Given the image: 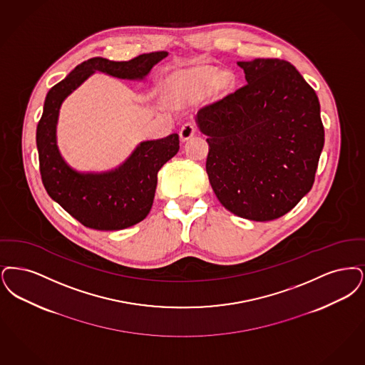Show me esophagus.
Returning a JSON list of instances; mask_svg holds the SVG:
<instances>
[{
    "instance_id": "obj_1",
    "label": "esophagus",
    "mask_w": 365,
    "mask_h": 365,
    "mask_svg": "<svg viewBox=\"0 0 365 365\" xmlns=\"http://www.w3.org/2000/svg\"><path fill=\"white\" fill-rule=\"evenodd\" d=\"M195 133H196V127L190 123H187L180 129V139H181V142H187Z\"/></svg>"
}]
</instances>
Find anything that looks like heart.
Instances as JSON below:
<instances>
[{"instance_id": "b5f03b06", "label": "heart", "mask_w": 365, "mask_h": 365, "mask_svg": "<svg viewBox=\"0 0 365 365\" xmlns=\"http://www.w3.org/2000/svg\"><path fill=\"white\" fill-rule=\"evenodd\" d=\"M235 86V76L230 72H220L210 66H190L170 73L163 83L166 99L173 105H181L208 96L221 99Z\"/></svg>"}]
</instances>
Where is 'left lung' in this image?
Instances as JSON below:
<instances>
[{
    "mask_svg": "<svg viewBox=\"0 0 365 365\" xmlns=\"http://www.w3.org/2000/svg\"><path fill=\"white\" fill-rule=\"evenodd\" d=\"M247 86L197 113L206 170L235 215L277 220L311 190L324 145L320 103L300 72L278 58L237 61Z\"/></svg>",
    "mask_w": 365,
    "mask_h": 365,
    "instance_id": "left-lung-1",
    "label": "left lung"
}]
</instances>
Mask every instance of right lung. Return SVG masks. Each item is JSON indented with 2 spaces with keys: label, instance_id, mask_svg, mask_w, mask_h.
Returning <instances> with one entry per match:
<instances>
[{
  "label": "right lung",
  "instance_id": "add662e5",
  "mask_svg": "<svg viewBox=\"0 0 365 365\" xmlns=\"http://www.w3.org/2000/svg\"><path fill=\"white\" fill-rule=\"evenodd\" d=\"M168 54L153 51L129 61L94 57L79 63L48 90L36 128L42 181L48 196L90 229L121 230L142 222L153 207L159 169L178 153L180 140L177 133L144 140L114 169L80 172L63 159L57 144V124L63 101L96 72L115 79L144 81Z\"/></svg>",
  "mask_w": 365,
  "mask_h": 365
}]
</instances>
